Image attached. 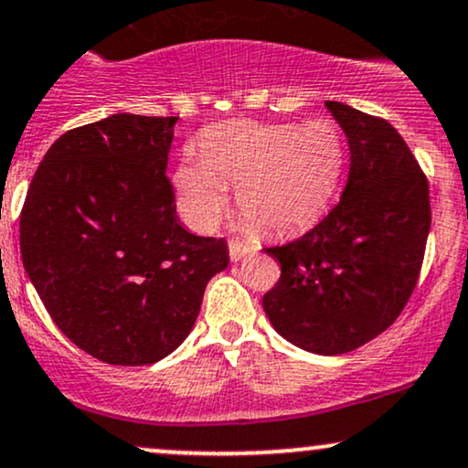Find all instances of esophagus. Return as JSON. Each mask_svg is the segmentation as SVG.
<instances>
[{
    "instance_id": "esophagus-1",
    "label": "esophagus",
    "mask_w": 468,
    "mask_h": 468,
    "mask_svg": "<svg viewBox=\"0 0 468 468\" xmlns=\"http://www.w3.org/2000/svg\"><path fill=\"white\" fill-rule=\"evenodd\" d=\"M253 249H255L253 242H244V239H229V255L233 261L242 260L244 255L250 253Z\"/></svg>"
}]
</instances>
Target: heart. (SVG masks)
Returning <instances> with one entry per match:
<instances>
[{
    "instance_id": "b5f03b06",
    "label": "heart",
    "mask_w": 468,
    "mask_h": 468,
    "mask_svg": "<svg viewBox=\"0 0 468 468\" xmlns=\"http://www.w3.org/2000/svg\"><path fill=\"white\" fill-rule=\"evenodd\" d=\"M199 155L173 173L177 208L195 229H210L238 186V210L260 229L284 230L320 213L344 168V140L333 122H224L199 137Z\"/></svg>"
}]
</instances>
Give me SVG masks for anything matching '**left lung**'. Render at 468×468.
<instances>
[{"label": "left lung", "mask_w": 468, "mask_h": 468, "mask_svg": "<svg viewBox=\"0 0 468 468\" xmlns=\"http://www.w3.org/2000/svg\"><path fill=\"white\" fill-rule=\"evenodd\" d=\"M351 151L340 202L309 233L264 249L282 266L264 295L284 340L317 356L356 351L407 306L431 229L429 182L382 117L326 101Z\"/></svg>", "instance_id": "1"}]
</instances>
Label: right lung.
I'll return each mask as SVG.
<instances>
[{
  "instance_id": "right-lung-1",
  "label": "right lung",
  "mask_w": 468,
  "mask_h": 468,
  "mask_svg": "<svg viewBox=\"0 0 468 468\" xmlns=\"http://www.w3.org/2000/svg\"><path fill=\"white\" fill-rule=\"evenodd\" d=\"M177 117L117 112L48 148L19 218L24 269L59 331L115 367L166 357L197 320L224 238L177 222L166 177Z\"/></svg>"
}]
</instances>
